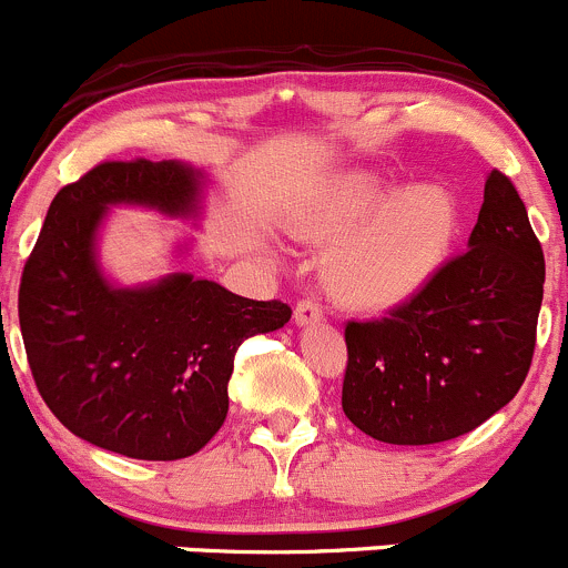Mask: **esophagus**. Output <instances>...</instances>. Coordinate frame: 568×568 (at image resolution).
<instances>
[{"label":"esophagus","instance_id":"34e87169","mask_svg":"<svg viewBox=\"0 0 568 568\" xmlns=\"http://www.w3.org/2000/svg\"><path fill=\"white\" fill-rule=\"evenodd\" d=\"M320 320H323V308H320L314 301H301L295 306V325L308 327V325H317Z\"/></svg>","mask_w":568,"mask_h":568}]
</instances>
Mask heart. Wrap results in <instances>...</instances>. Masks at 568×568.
<instances>
[{
    "label": "heart",
    "mask_w": 568,
    "mask_h": 568,
    "mask_svg": "<svg viewBox=\"0 0 568 568\" xmlns=\"http://www.w3.org/2000/svg\"><path fill=\"white\" fill-rule=\"evenodd\" d=\"M457 226L443 185H390L383 172L353 169L325 180L301 210L312 241L342 234L320 262L327 295L353 312H388L410 301L440 271Z\"/></svg>",
    "instance_id": "1"
}]
</instances>
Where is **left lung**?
I'll use <instances>...</instances> for the list:
<instances>
[{"mask_svg": "<svg viewBox=\"0 0 568 568\" xmlns=\"http://www.w3.org/2000/svg\"><path fill=\"white\" fill-rule=\"evenodd\" d=\"M541 295L545 254L528 210L493 169L465 254L388 317L344 327V415L390 446L473 432L525 383Z\"/></svg>", "mask_w": 568, "mask_h": 568, "instance_id": "8db88e82", "label": "left lung"}]
</instances>
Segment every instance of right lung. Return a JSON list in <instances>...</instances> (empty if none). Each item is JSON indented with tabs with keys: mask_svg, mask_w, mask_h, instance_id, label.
Wrapping results in <instances>:
<instances>
[{
	"mask_svg": "<svg viewBox=\"0 0 568 568\" xmlns=\"http://www.w3.org/2000/svg\"><path fill=\"white\" fill-rule=\"evenodd\" d=\"M207 185L183 161H111L45 213L21 276V336L49 410L92 446L153 462L196 454L230 410L237 347L290 323L286 303L248 301L194 273L125 286L103 271L111 207L199 221Z\"/></svg>",
	"mask_w": 568,
	"mask_h": 568,
	"instance_id": "right-lung-1",
	"label": "right lung"
}]
</instances>
